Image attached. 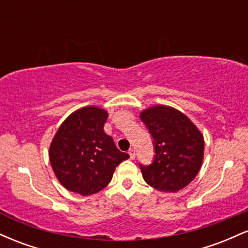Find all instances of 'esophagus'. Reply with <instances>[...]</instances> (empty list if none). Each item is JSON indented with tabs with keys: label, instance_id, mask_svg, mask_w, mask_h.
Segmentation results:
<instances>
[{
	"label": "esophagus",
	"instance_id": "1",
	"mask_svg": "<svg viewBox=\"0 0 248 248\" xmlns=\"http://www.w3.org/2000/svg\"><path fill=\"white\" fill-rule=\"evenodd\" d=\"M128 154H129V156H130V158H132V160H134V158H135V149H129V152H128Z\"/></svg>",
	"mask_w": 248,
	"mask_h": 248
}]
</instances>
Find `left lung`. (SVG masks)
<instances>
[{
  "label": "left lung",
  "mask_w": 248,
  "mask_h": 248,
  "mask_svg": "<svg viewBox=\"0 0 248 248\" xmlns=\"http://www.w3.org/2000/svg\"><path fill=\"white\" fill-rule=\"evenodd\" d=\"M140 118L152 134L155 147L153 163L140 166L143 179L158 191L184 189L203 163V134L184 113L166 105L146 108Z\"/></svg>",
  "instance_id": "8db88e82"
}]
</instances>
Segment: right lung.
Segmentation results:
<instances>
[{
	"label": "right lung",
	"instance_id": "1",
	"mask_svg": "<svg viewBox=\"0 0 248 248\" xmlns=\"http://www.w3.org/2000/svg\"><path fill=\"white\" fill-rule=\"evenodd\" d=\"M106 109L86 106L75 110L59 126L49 148L51 167L69 191L81 196L99 192L112 181L115 168L129 158L104 130Z\"/></svg>",
	"mask_w": 248,
	"mask_h": 248
}]
</instances>
